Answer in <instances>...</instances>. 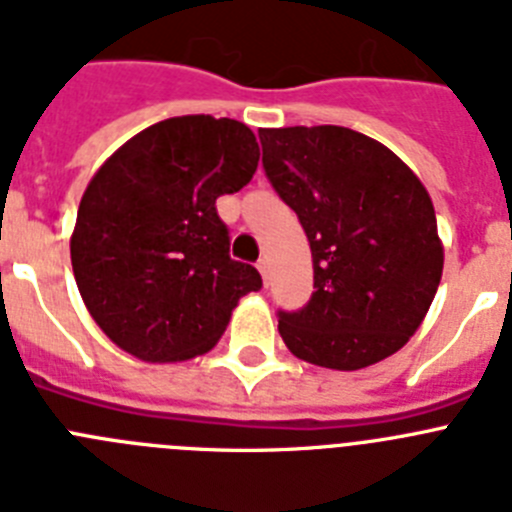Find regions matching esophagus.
<instances>
[{"instance_id":"obj_1","label":"esophagus","mask_w":512,"mask_h":512,"mask_svg":"<svg viewBox=\"0 0 512 512\" xmlns=\"http://www.w3.org/2000/svg\"><path fill=\"white\" fill-rule=\"evenodd\" d=\"M259 271H261V277H264V282H269V259L259 261Z\"/></svg>"}]
</instances>
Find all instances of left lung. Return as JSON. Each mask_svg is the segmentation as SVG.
Listing matches in <instances>:
<instances>
[{
	"mask_svg": "<svg viewBox=\"0 0 512 512\" xmlns=\"http://www.w3.org/2000/svg\"><path fill=\"white\" fill-rule=\"evenodd\" d=\"M264 169L300 217L315 292L279 312V336L307 364L356 372L400 351L443 274L431 194L379 140L338 125L264 128Z\"/></svg>",
	"mask_w": 512,
	"mask_h": 512,
	"instance_id": "1",
	"label": "left lung"
}]
</instances>
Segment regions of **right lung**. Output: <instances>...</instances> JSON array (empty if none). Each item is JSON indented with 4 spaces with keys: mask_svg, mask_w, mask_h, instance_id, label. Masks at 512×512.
<instances>
[{
    "mask_svg": "<svg viewBox=\"0 0 512 512\" xmlns=\"http://www.w3.org/2000/svg\"><path fill=\"white\" fill-rule=\"evenodd\" d=\"M259 143L230 117L156 122L122 143L81 197L71 266L94 323L151 364L207 354L235 305L261 289L251 264L228 256L215 200L251 182Z\"/></svg>",
    "mask_w": 512,
    "mask_h": 512,
    "instance_id": "right-lung-1",
    "label": "right lung"
}]
</instances>
